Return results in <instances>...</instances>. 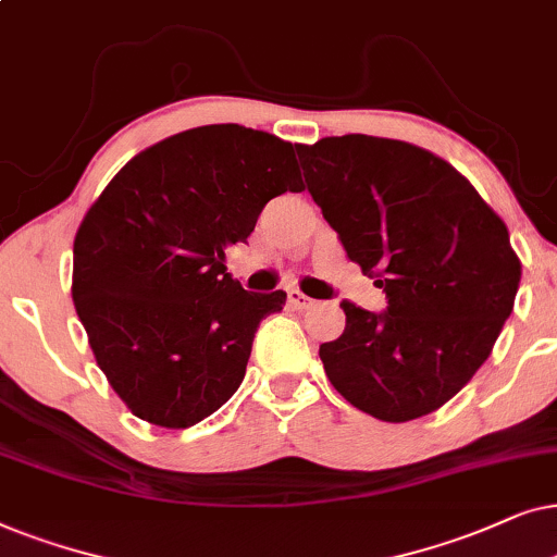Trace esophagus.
Wrapping results in <instances>:
<instances>
[{
    "instance_id": "obj_1",
    "label": "esophagus",
    "mask_w": 557,
    "mask_h": 557,
    "mask_svg": "<svg viewBox=\"0 0 557 557\" xmlns=\"http://www.w3.org/2000/svg\"><path fill=\"white\" fill-rule=\"evenodd\" d=\"M287 302H290V306H293L295 310H308V308L315 306V300L308 298V295H302L300 290H290V293H287Z\"/></svg>"
}]
</instances>
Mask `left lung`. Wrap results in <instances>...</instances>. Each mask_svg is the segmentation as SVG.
Listing matches in <instances>:
<instances>
[{
	"label": "left lung",
	"mask_w": 557,
	"mask_h": 557,
	"mask_svg": "<svg viewBox=\"0 0 557 557\" xmlns=\"http://www.w3.org/2000/svg\"><path fill=\"white\" fill-rule=\"evenodd\" d=\"M298 158L348 259L387 293L382 313L341 302L346 329L318 351L331 384L384 422L438 410L515 308L522 264L507 224L454 165L410 143L323 137Z\"/></svg>",
	"instance_id": "left-lung-1"
}]
</instances>
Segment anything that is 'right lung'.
Instances as JSON below:
<instances>
[{
	"instance_id": "obj_1",
	"label": "right lung",
	"mask_w": 557,
	"mask_h": 557,
	"mask_svg": "<svg viewBox=\"0 0 557 557\" xmlns=\"http://www.w3.org/2000/svg\"><path fill=\"white\" fill-rule=\"evenodd\" d=\"M285 190H302L290 143L209 124L135 154L86 211L71 295L96 364L139 420L190 428L239 389L259 321L287 295L244 290L226 249Z\"/></svg>"
}]
</instances>
